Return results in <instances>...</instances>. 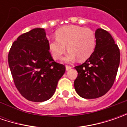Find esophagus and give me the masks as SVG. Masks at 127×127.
I'll return each mask as SVG.
<instances>
[{"label": "esophagus", "mask_w": 127, "mask_h": 127, "mask_svg": "<svg viewBox=\"0 0 127 127\" xmlns=\"http://www.w3.org/2000/svg\"><path fill=\"white\" fill-rule=\"evenodd\" d=\"M71 68H72V67H71V66H68V65H66V71H68V70H69V69H71Z\"/></svg>", "instance_id": "esophagus-1"}]
</instances>
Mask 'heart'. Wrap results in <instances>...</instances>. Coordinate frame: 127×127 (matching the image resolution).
I'll use <instances>...</instances> for the list:
<instances>
[{
  "label": "heart",
  "mask_w": 127,
  "mask_h": 127,
  "mask_svg": "<svg viewBox=\"0 0 127 127\" xmlns=\"http://www.w3.org/2000/svg\"><path fill=\"white\" fill-rule=\"evenodd\" d=\"M56 39L49 42V49L52 57L61 59L66 51L69 52L64 61L71 62L78 58L80 61L88 59L95 47V36L90 28L69 25L59 29L56 33Z\"/></svg>",
  "instance_id": "b5f03b06"
}]
</instances>
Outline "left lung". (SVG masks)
I'll list each match as a JSON object with an SVG mask.
<instances>
[{
	"label": "left lung",
	"mask_w": 127,
	"mask_h": 127,
	"mask_svg": "<svg viewBox=\"0 0 127 127\" xmlns=\"http://www.w3.org/2000/svg\"><path fill=\"white\" fill-rule=\"evenodd\" d=\"M96 45L91 56L76 66L78 76L74 81L76 93L85 99L105 95L114 84L120 61V49L109 32L97 29Z\"/></svg>",
	"instance_id": "obj_1"
}]
</instances>
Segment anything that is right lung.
Returning a JSON list of instances; mask_svg holds the SVG:
<instances>
[{"label":"right lung","mask_w":127,"mask_h":127,"mask_svg":"<svg viewBox=\"0 0 127 127\" xmlns=\"http://www.w3.org/2000/svg\"><path fill=\"white\" fill-rule=\"evenodd\" d=\"M8 64L15 87L22 97L32 102L50 99L66 71L64 65L54 61L42 28L18 37L9 51Z\"/></svg>","instance_id":"1"}]
</instances>
